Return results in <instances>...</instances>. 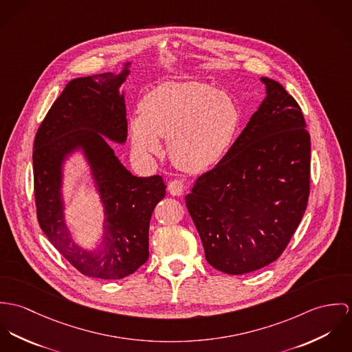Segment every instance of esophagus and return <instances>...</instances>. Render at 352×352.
<instances>
[{
  "label": "esophagus",
  "instance_id": "1",
  "mask_svg": "<svg viewBox=\"0 0 352 352\" xmlns=\"http://www.w3.org/2000/svg\"><path fill=\"white\" fill-rule=\"evenodd\" d=\"M184 189H185V186H184V182L181 179H174L168 184L170 195H181L184 193Z\"/></svg>",
  "mask_w": 352,
  "mask_h": 352
}]
</instances>
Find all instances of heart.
Segmentation results:
<instances>
[{
	"mask_svg": "<svg viewBox=\"0 0 352 352\" xmlns=\"http://www.w3.org/2000/svg\"><path fill=\"white\" fill-rule=\"evenodd\" d=\"M240 113L234 100L201 82H166L140 104V115L129 121L135 150L159 155V138L181 170L197 173L216 164L234 142Z\"/></svg>",
	"mask_w": 352,
	"mask_h": 352,
	"instance_id": "b5f03b06",
	"label": "heart"
}]
</instances>
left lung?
Instances as JSON below:
<instances>
[{
	"label": "left lung",
	"instance_id": "obj_1",
	"mask_svg": "<svg viewBox=\"0 0 352 352\" xmlns=\"http://www.w3.org/2000/svg\"><path fill=\"white\" fill-rule=\"evenodd\" d=\"M261 80L265 101L227 155L185 197L208 263L232 275L282 255L311 190V136L302 111L279 82Z\"/></svg>",
	"mask_w": 352,
	"mask_h": 352
}]
</instances>
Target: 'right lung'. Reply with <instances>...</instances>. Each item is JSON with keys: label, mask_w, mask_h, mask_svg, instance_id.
<instances>
[{"label": "right lung", "mask_w": 352, "mask_h": 352, "mask_svg": "<svg viewBox=\"0 0 352 352\" xmlns=\"http://www.w3.org/2000/svg\"><path fill=\"white\" fill-rule=\"evenodd\" d=\"M104 73L70 80L40 124L34 142V185L41 231L79 273L120 279L148 259V228L157 202L166 195L160 175L135 177L107 139L126 140L124 96L118 87L129 74ZM80 148L88 159L106 212L103 250L85 252L67 231L60 195L61 163Z\"/></svg>", "instance_id": "1"}]
</instances>
